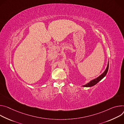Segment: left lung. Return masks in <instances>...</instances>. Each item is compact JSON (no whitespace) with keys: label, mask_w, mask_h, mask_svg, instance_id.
Segmentation results:
<instances>
[{"label":"left lung","mask_w":124,"mask_h":124,"mask_svg":"<svg viewBox=\"0 0 124 124\" xmlns=\"http://www.w3.org/2000/svg\"><path fill=\"white\" fill-rule=\"evenodd\" d=\"M108 67H109V62L108 63L107 66V67L106 68L105 70L104 71V72L102 74H101L100 76H99L97 78H95V79L89 82V83H87V84H86L85 85H83V86H82L85 87H92V86L95 85V84H97L99 82H100L102 79H103L105 76V75H106V74H107V73L108 72Z\"/></svg>","instance_id":"obj_1"}]
</instances>
